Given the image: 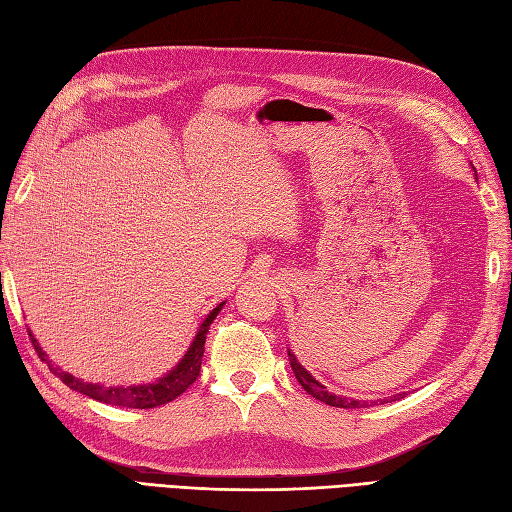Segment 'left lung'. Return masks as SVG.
<instances>
[{"label": "left lung", "instance_id": "8db88e82", "mask_svg": "<svg viewBox=\"0 0 512 512\" xmlns=\"http://www.w3.org/2000/svg\"><path fill=\"white\" fill-rule=\"evenodd\" d=\"M289 360H291V369H293V373H295V378H297V382L304 386V391L308 393V395H313L315 400H319V402H323V404H328V406H336V408H363L367 402H356V400H350V397H343V395H334V393H328L326 391V386L323 384H319L313 376H310V373L297 363V358H295V354H291L289 352ZM400 397V395H397ZM395 400V397H393ZM371 404H376V402H371Z\"/></svg>", "mask_w": 512, "mask_h": 512}]
</instances>
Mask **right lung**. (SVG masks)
<instances>
[{
    "label": "right lung",
    "mask_w": 512,
    "mask_h": 512,
    "mask_svg": "<svg viewBox=\"0 0 512 512\" xmlns=\"http://www.w3.org/2000/svg\"><path fill=\"white\" fill-rule=\"evenodd\" d=\"M221 302L213 313H210L202 326H199V332L193 339V345L189 347V352L184 354V358L180 360V365L173 369L171 373H167L165 378H160L156 384H145V386H126V389H112V386H108V389H104V386L99 384H86V382H80L73 376H69L67 371H60V369H54L56 376L65 382L69 389L78 391V393H84L93 397V400H99V402H106V404H112V406H126V408H156V406H162V404H169L176 400V397H180L189 386L197 380L199 376V369H202V356H204V343H206V334H208V326L213 323V319L219 315V310L223 308ZM30 341L34 345L36 354H39L41 360H45V363L49 365V360L45 358V352L39 347V343H36L34 336L30 334ZM52 367V365H49Z\"/></svg>",
    "instance_id": "1"
}]
</instances>
